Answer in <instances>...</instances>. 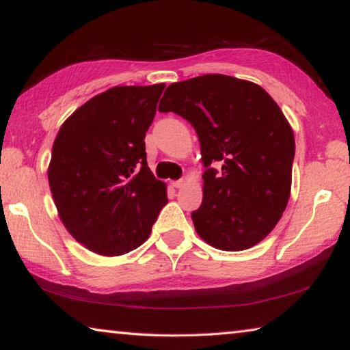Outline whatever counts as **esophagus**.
<instances>
[{"label":"esophagus","instance_id":"34e87169","mask_svg":"<svg viewBox=\"0 0 350 350\" xmlns=\"http://www.w3.org/2000/svg\"><path fill=\"white\" fill-rule=\"evenodd\" d=\"M171 185H173L174 188H182L183 185H185V180H173V182H171Z\"/></svg>","mask_w":350,"mask_h":350}]
</instances>
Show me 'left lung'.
<instances>
[{
	"mask_svg": "<svg viewBox=\"0 0 350 350\" xmlns=\"http://www.w3.org/2000/svg\"><path fill=\"white\" fill-rule=\"evenodd\" d=\"M159 111L194 126L205 165L202 205L191 213L206 244L225 252L262 241L286 210L295 137L278 103L256 83L222 74L167 88ZM221 161L223 171L210 169Z\"/></svg>",
	"mask_w": 350,
	"mask_h": 350,
	"instance_id": "8db88e82",
	"label": "left lung"
}]
</instances>
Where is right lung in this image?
Here are the masks:
<instances>
[{"instance_id":"1","label":"right lung","mask_w":350,"mask_h":350,"mask_svg":"<svg viewBox=\"0 0 350 350\" xmlns=\"http://www.w3.org/2000/svg\"><path fill=\"white\" fill-rule=\"evenodd\" d=\"M163 90V83L111 88L58 129L47 179L63 225L88 250L120 256L140 247L168 202L145 152Z\"/></svg>"}]
</instances>
